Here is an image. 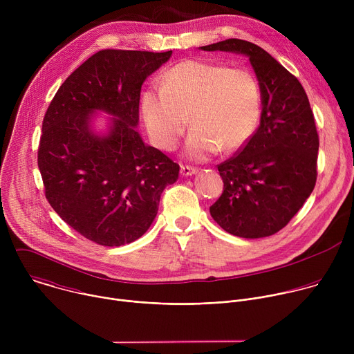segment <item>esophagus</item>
I'll return each instance as SVG.
<instances>
[{
  "label": "esophagus",
  "mask_w": 354,
  "mask_h": 354,
  "mask_svg": "<svg viewBox=\"0 0 354 354\" xmlns=\"http://www.w3.org/2000/svg\"><path fill=\"white\" fill-rule=\"evenodd\" d=\"M180 174H182V176H192V175L197 174V169H196V168H192V167H185V165H182V167H180Z\"/></svg>",
  "instance_id": "34e87169"
}]
</instances>
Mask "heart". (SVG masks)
Listing matches in <instances>:
<instances>
[{"mask_svg": "<svg viewBox=\"0 0 354 354\" xmlns=\"http://www.w3.org/2000/svg\"><path fill=\"white\" fill-rule=\"evenodd\" d=\"M262 108L257 77L245 68L201 60L172 67L161 86L141 96V113L153 142L162 149L176 147L187 126H193L185 147L190 160L203 161L221 148L232 153L255 134Z\"/></svg>", "mask_w": 354, "mask_h": 354, "instance_id": "1", "label": "heart"}]
</instances>
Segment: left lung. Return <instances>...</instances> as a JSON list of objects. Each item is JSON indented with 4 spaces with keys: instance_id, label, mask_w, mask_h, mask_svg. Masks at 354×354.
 <instances>
[{
    "instance_id": "obj_1",
    "label": "left lung",
    "mask_w": 354,
    "mask_h": 354,
    "mask_svg": "<svg viewBox=\"0 0 354 354\" xmlns=\"http://www.w3.org/2000/svg\"><path fill=\"white\" fill-rule=\"evenodd\" d=\"M200 48L248 57L262 95L258 130L239 154L218 165L224 190L210 214L241 238L273 235L315 187L319 138L308 96L291 73L254 43L227 39Z\"/></svg>"
}]
</instances>
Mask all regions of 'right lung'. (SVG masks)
I'll return each instance as SVG.
<instances>
[{"instance_id": "1", "label": "right lung", "mask_w": 354, "mask_h": 354, "mask_svg": "<svg viewBox=\"0 0 354 354\" xmlns=\"http://www.w3.org/2000/svg\"><path fill=\"white\" fill-rule=\"evenodd\" d=\"M172 56L100 50L59 88L41 124L37 165L46 198L78 234L104 246L138 239L157 217L179 165L140 133L141 85ZM97 111L111 118L93 129Z\"/></svg>"}]
</instances>
